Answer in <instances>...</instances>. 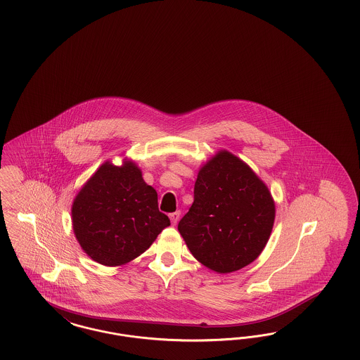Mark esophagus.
Here are the masks:
<instances>
[{
  "label": "esophagus",
  "mask_w": 360,
  "mask_h": 360,
  "mask_svg": "<svg viewBox=\"0 0 360 360\" xmlns=\"http://www.w3.org/2000/svg\"><path fill=\"white\" fill-rule=\"evenodd\" d=\"M179 217H181V211H175V212H173V214H170V215H169V218H170V220H172V224H173V226L176 224V221H178Z\"/></svg>",
  "instance_id": "obj_1"
}]
</instances>
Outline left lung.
<instances>
[{
	"mask_svg": "<svg viewBox=\"0 0 360 360\" xmlns=\"http://www.w3.org/2000/svg\"><path fill=\"white\" fill-rule=\"evenodd\" d=\"M274 217L268 186L239 157L219 150L199 169L193 206L178 231L198 262L214 272L231 273L260 256Z\"/></svg>",
	"mask_w": 360,
	"mask_h": 360,
	"instance_id": "left-lung-1",
	"label": "left lung"
}]
</instances>
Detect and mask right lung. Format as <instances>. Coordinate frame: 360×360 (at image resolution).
<instances>
[{
    "instance_id": "add662e5",
    "label": "right lung",
    "mask_w": 360,
    "mask_h": 360,
    "mask_svg": "<svg viewBox=\"0 0 360 360\" xmlns=\"http://www.w3.org/2000/svg\"><path fill=\"white\" fill-rule=\"evenodd\" d=\"M72 229L82 250L105 266L125 265L146 251L170 226L158 196L131 160L105 161L77 193Z\"/></svg>"
}]
</instances>
